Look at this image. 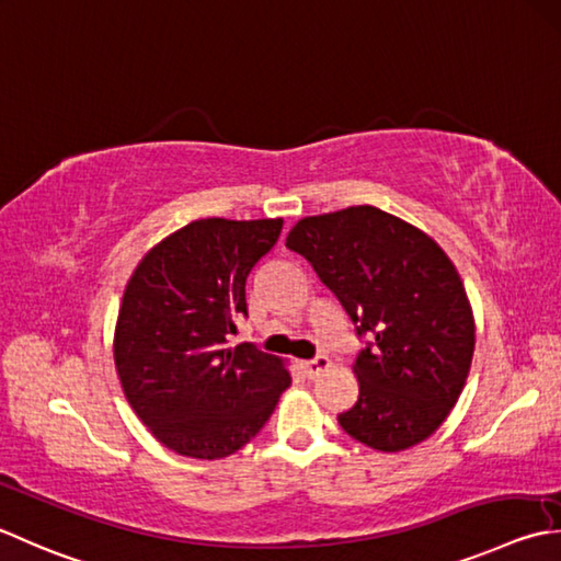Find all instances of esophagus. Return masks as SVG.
Here are the masks:
<instances>
[{"label": "esophagus", "instance_id": "obj_1", "mask_svg": "<svg viewBox=\"0 0 561 561\" xmlns=\"http://www.w3.org/2000/svg\"><path fill=\"white\" fill-rule=\"evenodd\" d=\"M328 369H331V359H328L325 355H318V357H313V359H309V362H304V371H306V375H309L311 379L321 377L323 371H328Z\"/></svg>", "mask_w": 561, "mask_h": 561}]
</instances>
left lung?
<instances>
[{
	"mask_svg": "<svg viewBox=\"0 0 561 561\" xmlns=\"http://www.w3.org/2000/svg\"><path fill=\"white\" fill-rule=\"evenodd\" d=\"M287 248L311 262L357 333L355 405L337 415L343 431L379 453L427 440L462 393L477 325L453 260L421 228L377 206L306 216Z\"/></svg>",
	"mask_w": 561,
	"mask_h": 561,
	"instance_id": "1",
	"label": "left lung"
}]
</instances>
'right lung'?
<instances>
[{
  "label": "right lung",
  "instance_id": "obj_1",
  "mask_svg": "<svg viewBox=\"0 0 561 561\" xmlns=\"http://www.w3.org/2000/svg\"><path fill=\"white\" fill-rule=\"evenodd\" d=\"M282 218H199L152 245L118 306L114 365L158 443L192 459L238 453L270 421L291 375L252 343L228 347L248 316L245 282Z\"/></svg>",
  "mask_w": 561,
  "mask_h": 561
}]
</instances>
